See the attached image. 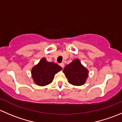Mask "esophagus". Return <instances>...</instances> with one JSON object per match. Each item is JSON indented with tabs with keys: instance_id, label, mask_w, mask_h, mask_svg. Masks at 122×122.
Here are the masks:
<instances>
[{
	"instance_id": "obj_1",
	"label": "esophagus",
	"mask_w": 122,
	"mask_h": 122,
	"mask_svg": "<svg viewBox=\"0 0 122 122\" xmlns=\"http://www.w3.org/2000/svg\"><path fill=\"white\" fill-rule=\"evenodd\" d=\"M60 66H61V67H62V68H63L64 66H65V65H64L63 63H60Z\"/></svg>"
}]
</instances>
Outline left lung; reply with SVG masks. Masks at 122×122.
<instances>
[{"label":"left lung","instance_id":"1","mask_svg":"<svg viewBox=\"0 0 122 122\" xmlns=\"http://www.w3.org/2000/svg\"><path fill=\"white\" fill-rule=\"evenodd\" d=\"M63 72L69 83L74 86L83 85L89 76L88 70L81 63L79 59H76L66 65Z\"/></svg>","mask_w":122,"mask_h":122}]
</instances>
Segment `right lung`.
<instances>
[{
  "mask_svg": "<svg viewBox=\"0 0 122 122\" xmlns=\"http://www.w3.org/2000/svg\"><path fill=\"white\" fill-rule=\"evenodd\" d=\"M62 68L54 62H49L43 57L39 62L32 67L31 74L34 83L40 86H44L52 82L55 74Z\"/></svg>",
  "mask_w": 122,
  "mask_h": 122,
  "instance_id": "obj_1",
  "label": "right lung"
}]
</instances>
